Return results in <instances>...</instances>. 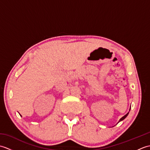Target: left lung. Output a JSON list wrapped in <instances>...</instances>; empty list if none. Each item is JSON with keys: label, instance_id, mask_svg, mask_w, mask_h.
<instances>
[{"label": "left lung", "instance_id": "8db88e82", "mask_svg": "<svg viewBox=\"0 0 150 150\" xmlns=\"http://www.w3.org/2000/svg\"><path fill=\"white\" fill-rule=\"evenodd\" d=\"M129 110H130V109H129ZM128 113H129V112L128 113H127V114H126L125 115H124V117H122V118H121V119H120V120H119V122H120V121H121V120H124V119H125V118L127 117V116H128Z\"/></svg>", "mask_w": 150, "mask_h": 150}]
</instances>
